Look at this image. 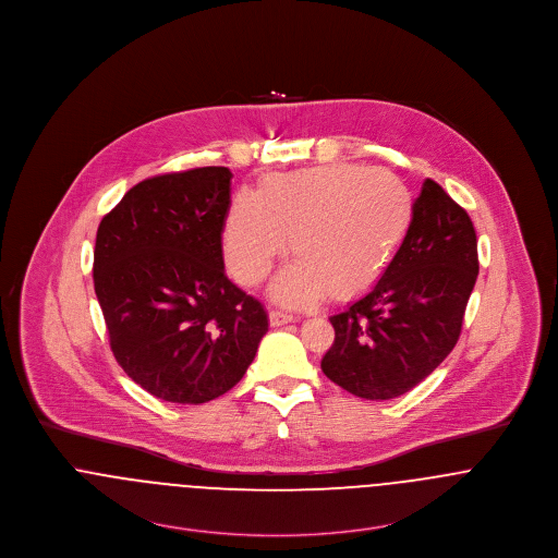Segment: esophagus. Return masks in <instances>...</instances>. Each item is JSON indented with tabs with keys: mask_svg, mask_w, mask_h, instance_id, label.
I'll return each instance as SVG.
<instances>
[{
	"mask_svg": "<svg viewBox=\"0 0 558 558\" xmlns=\"http://www.w3.org/2000/svg\"><path fill=\"white\" fill-rule=\"evenodd\" d=\"M268 319H270V326H272V328H279V326H286V324L294 322V315L283 313V311H270V313H268Z\"/></svg>",
	"mask_w": 558,
	"mask_h": 558,
	"instance_id": "esophagus-1",
	"label": "esophagus"
}]
</instances>
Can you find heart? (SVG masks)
Wrapping results in <instances>:
<instances>
[{
	"mask_svg": "<svg viewBox=\"0 0 558 558\" xmlns=\"http://www.w3.org/2000/svg\"><path fill=\"white\" fill-rule=\"evenodd\" d=\"M413 196L390 170L324 163L272 174L257 194L241 192L223 221V257L232 277L259 286L288 252L294 259L272 286L279 303L303 306L326 292L350 301L386 272L411 230Z\"/></svg>",
	"mask_w": 558,
	"mask_h": 558,
	"instance_id": "1",
	"label": "heart"
}]
</instances>
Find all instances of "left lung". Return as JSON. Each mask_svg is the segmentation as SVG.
Returning <instances> with one entry per match:
<instances>
[{
	"label": "left lung",
	"mask_w": 558,
	"mask_h": 558,
	"mask_svg": "<svg viewBox=\"0 0 558 558\" xmlns=\"http://www.w3.org/2000/svg\"><path fill=\"white\" fill-rule=\"evenodd\" d=\"M401 250L375 288L330 317L324 375L368 401L415 388L454 350L480 262L471 217L426 179Z\"/></svg>",
	"instance_id": "1"
}]
</instances>
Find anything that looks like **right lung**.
Segmentation results:
<instances>
[{
  "label": "right lung",
  "instance_id": "1",
  "mask_svg": "<svg viewBox=\"0 0 558 558\" xmlns=\"http://www.w3.org/2000/svg\"><path fill=\"white\" fill-rule=\"evenodd\" d=\"M232 172L206 166L134 185L104 215L94 286L121 368L153 397L201 405L232 390L268 330L223 270Z\"/></svg>",
  "mask_w": 558,
  "mask_h": 558
}]
</instances>
